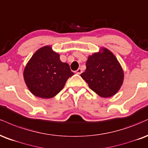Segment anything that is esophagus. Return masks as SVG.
<instances>
[{
  "label": "esophagus",
  "instance_id": "34e87169",
  "mask_svg": "<svg viewBox=\"0 0 148 148\" xmlns=\"http://www.w3.org/2000/svg\"><path fill=\"white\" fill-rule=\"evenodd\" d=\"M82 73V71L81 69H78L77 71H76V73L78 75H80Z\"/></svg>",
  "mask_w": 148,
  "mask_h": 148
}]
</instances>
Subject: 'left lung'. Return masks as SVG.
Returning a JSON list of instances; mask_svg holds the SVG:
<instances>
[{
    "instance_id": "obj_1",
    "label": "left lung",
    "mask_w": 148,
    "mask_h": 148,
    "mask_svg": "<svg viewBox=\"0 0 148 148\" xmlns=\"http://www.w3.org/2000/svg\"><path fill=\"white\" fill-rule=\"evenodd\" d=\"M86 69L81 77L89 88L98 95L108 98L121 88L124 73L121 64L110 50L102 48L98 53L88 57Z\"/></svg>"
}]
</instances>
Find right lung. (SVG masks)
<instances>
[{
	"instance_id": "1",
	"label": "right lung",
	"mask_w": 148,
	"mask_h": 148,
	"mask_svg": "<svg viewBox=\"0 0 148 148\" xmlns=\"http://www.w3.org/2000/svg\"><path fill=\"white\" fill-rule=\"evenodd\" d=\"M67 63L61 62L60 55L49 46L36 50L26 64L24 80L29 91L41 98H51L64 88L73 75Z\"/></svg>"
}]
</instances>
